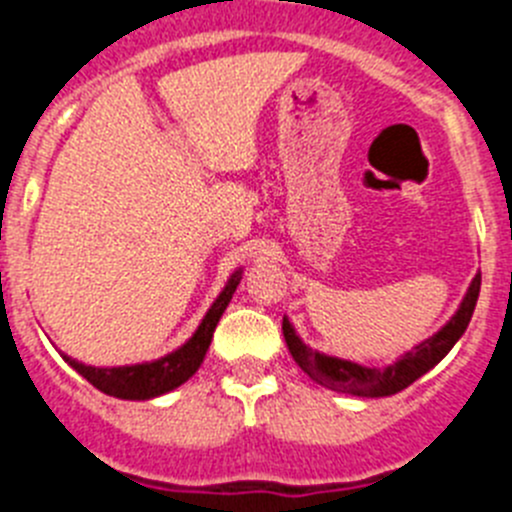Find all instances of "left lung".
Masks as SVG:
<instances>
[{
    "mask_svg": "<svg viewBox=\"0 0 512 512\" xmlns=\"http://www.w3.org/2000/svg\"><path fill=\"white\" fill-rule=\"evenodd\" d=\"M482 275H474L472 285H469L467 296H464L459 311L451 316L449 324L434 336H428L426 342L413 347L411 352H405L398 362L388 367H365L349 359L329 357L316 349L306 347L298 339L296 329L290 326L288 319H283V336L288 344L290 354L298 362L303 372L311 377L313 382H319L324 388L336 390V393L359 395V398H385V395H395L403 388H408L411 382L426 375L434 365H439L441 359L449 354V349L459 342V336L469 326L474 306H477V296H480Z\"/></svg>",
    "mask_w": 512,
    "mask_h": 512,
    "instance_id": "1",
    "label": "left lung"
}]
</instances>
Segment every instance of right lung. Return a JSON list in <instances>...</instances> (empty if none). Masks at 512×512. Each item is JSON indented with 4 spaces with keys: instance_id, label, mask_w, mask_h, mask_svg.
<instances>
[{
    "instance_id": "add662e5",
    "label": "right lung",
    "mask_w": 512,
    "mask_h": 512,
    "mask_svg": "<svg viewBox=\"0 0 512 512\" xmlns=\"http://www.w3.org/2000/svg\"><path fill=\"white\" fill-rule=\"evenodd\" d=\"M239 280H242V270H237V273L229 278L227 288L219 293V298H216L214 306L209 308V313L204 316V321H201V326L196 329V334H193L181 349L165 354V357L155 359V362L127 367H89L76 362V359L66 357V354H63V359H66L78 375H84L96 390H101V393L114 395V398L122 400L158 398V395L183 385L193 372L199 370L201 362H204L206 357V349H209L211 344V336H214L216 324L222 319L224 308L232 301Z\"/></svg>"
}]
</instances>
